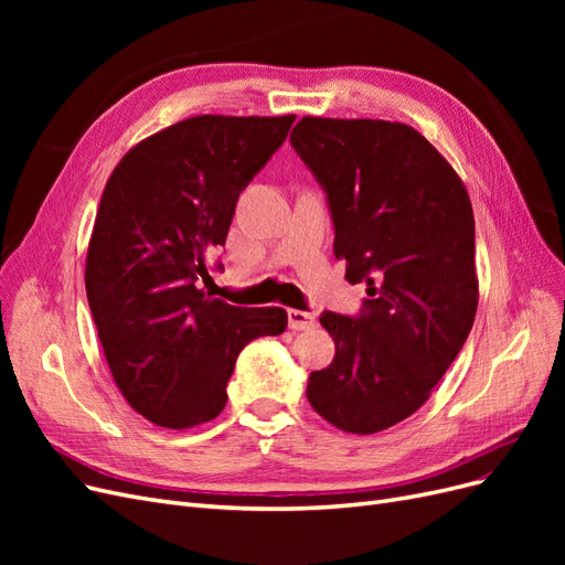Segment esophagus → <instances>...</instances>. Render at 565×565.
I'll list each match as a JSON object with an SVG mask.
<instances>
[{
	"label": "esophagus",
	"mask_w": 565,
	"mask_h": 565,
	"mask_svg": "<svg viewBox=\"0 0 565 565\" xmlns=\"http://www.w3.org/2000/svg\"><path fill=\"white\" fill-rule=\"evenodd\" d=\"M287 320H289V328H292V330H309V328H313L316 316L309 313V311L289 309L287 311Z\"/></svg>",
	"instance_id": "esophagus-1"
}]
</instances>
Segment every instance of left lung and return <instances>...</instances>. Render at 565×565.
I'll return each instance as SVG.
<instances>
[{"label":"left lung","instance_id":"obj_1","mask_svg":"<svg viewBox=\"0 0 565 565\" xmlns=\"http://www.w3.org/2000/svg\"><path fill=\"white\" fill-rule=\"evenodd\" d=\"M292 146L328 193L334 256L363 313H322L330 367L306 396L347 434H377L429 401L478 309L473 210L452 164L403 122L306 115Z\"/></svg>","mask_w":565,"mask_h":565}]
</instances>
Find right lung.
Returning a JSON list of instances; mask_svg holds the SVG:
<instances>
[{
  "label": "right lung",
  "mask_w": 565,
  "mask_h": 565,
  "mask_svg": "<svg viewBox=\"0 0 565 565\" xmlns=\"http://www.w3.org/2000/svg\"><path fill=\"white\" fill-rule=\"evenodd\" d=\"M295 122L198 115L148 136L117 162L87 249L89 309L119 393L167 429L226 407L237 353L287 328L280 306L247 309L204 292L235 202Z\"/></svg>",
  "instance_id": "add662e5"
}]
</instances>
